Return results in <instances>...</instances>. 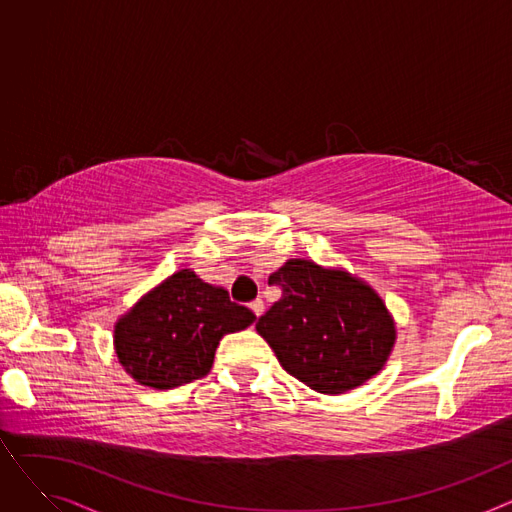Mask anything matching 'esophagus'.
Returning <instances> with one entry per match:
<instances>
[{
	"label": "esophagus",
	"instance_id": "obj_1",
	"mask_svg": "<svg viewBox=\"0 0 512 512\" xmlns=\"http://www.w3.org/2000/svg\"><path fill=\"white\" fill-rule=\"evenodd\" d=\"M263 309H265V305H263V301H261V299H255V301L251 303V311H253L257 317L263 313Z\"/></svg>",
	"mask_w": 512,
	"mask_h": 512
}]
</instances>
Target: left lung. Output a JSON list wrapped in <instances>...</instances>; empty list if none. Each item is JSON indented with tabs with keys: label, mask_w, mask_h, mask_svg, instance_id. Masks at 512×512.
<instances>
[{
	"label": "left lung",
	"mask_w": 512,
	"mask_h": 512,
	"mask_svg": "<svg viewBox=\"0 0 512 512\" xmlns=\"http://www.w3.org/2000/svg\"><path fill=\"white\" fill-rule=\"evenodd\" d=\"M270 284L282 297L255 328L292 378L321 394H342L384 367L394 321L367 284L305 259L282 265Z\"/></svg>",
	"instance_id": "obj_1"
}]
</instances>
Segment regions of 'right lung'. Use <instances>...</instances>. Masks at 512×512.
<instances>
[{"mask_svg": "<svg viewBox=\"0 0 512 512\" xmlns=\"http://www.w3.org/2000/svg\"><path fill=\"white\" fill-rule=\"evenodd\" d=\"M253 321L224 288L182 270L118 321L116 355L139 384L170 390L205 378L222 336Z\"/></svg>", "mask_w": 512, "mask_h": 512, "instance_id": "add662e5", "label": "right lung"}]
</instances>
